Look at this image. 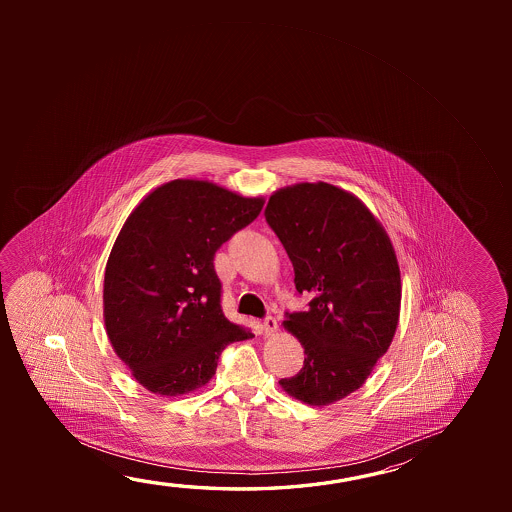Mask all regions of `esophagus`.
<instances>
[{
    "label": "esophagus",
    "instance_id": "esophagus-1",
    "mask_svg": "<svg viewBox=\"0 0 512 512\" xmlns=\"http://www.w3.org/2000/svg\"><path fill=\"white\" fill-rule=\"evenodd\" d=\"M262 330H264V336L266 337L275 336V332L278 330L277 319L271 318V316L264 319L262 321Z\"/></svg>",
    "mask_w": 512,
    "mask_h": 512
}]
</instances>
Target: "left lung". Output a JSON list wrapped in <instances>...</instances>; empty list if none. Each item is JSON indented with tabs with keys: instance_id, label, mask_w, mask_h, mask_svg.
Here are the masks:
<instances>
[{
	"instance_id": "obj_1",
	"label": "left lung",
	"mask_w": 512,
	"mask_h": 512,
	"mask_svg": "<svg viewBox=\"0 0 512 512\" xmlns=\"http://www.w3.org/2000/svg\"><path fill=\"white\" fill-rule=\"evenodd\" d=\"M264 216L293 262L298 293L312 296L284 321L305 350L303 368L278 384L309 405L339 402L368 380L398 327L393 243L355 194L327 182L278 189Z\"/></svg>"
}]
</instances>
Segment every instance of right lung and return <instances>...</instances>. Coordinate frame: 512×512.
<instances>
[{"label":"right lung","instance_id":"obj_1","mask_svg":"<svg viewBox=\"0 0 512 512\" xmlns=\"http://www.w3.org/2000/svg\"><path fill=\"white\" fill-rule=\"evenodd\" d=\"M264 198L178 178L146 194L119 230L103 280L110 344L150 393L209 384L227 344L252 339L219 305V246L257 218Z\"/></svg>","mask_w":512,"mask_h":512}]
</instances>
